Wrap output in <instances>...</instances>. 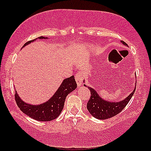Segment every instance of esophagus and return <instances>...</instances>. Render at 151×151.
I'll return each instance as SVG.
<instances>
[{"mask_svg":"<svg viewBox=\"0 0 151 151\" xmlns=\"http://www.w3.org/2000/svg\"><path fill=\"white\" fill-rule=\"evenodd\" d=\"M75 79L76 83H77L78 87H80L82 85H83V76L80 72H78V73L75 76Z\"/></svg>","mask_w":151,"mask_h":151,"instance_id":"obj_1","label":"esophagus"}]
</instances>
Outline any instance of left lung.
Wrapping results in <instances>:
<instances>
[{
  "label": "left lung",
  "mask_w": 151,
  "mask_h": 151,
  "mask_svg": "<svg viewBox=\"0 0 151 151\" xmlns=\"http://www.w3.org/2000/svg\"><path fill=\"white\" fill-rule=\"evenodd\" d=\"M121 42L124 46H128V44L126 43L123 42V41H121ZM84 83H85V80H84ZM84 86L87 87L86 85H84ZM88 89L91 91V97H90V99L88 101L87 105L88 111L96 119L105 120V119L114 116L115 115L119 114L123 110L134 94L136 89V86L134 87L132 92L128 97L117 102L109 101L103 99L101 97V96H99V93H97V91L93 88L88 87Z\"/></svg>",
  "instance_id": "left-lung-1"
}]
</instances>
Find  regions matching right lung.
Segmentation results:
<instances>
[{"mask_svg": "<svg viewBox=\"0 0 151 151\" xmlns=\"http://www.w3.org/2000/svg\"><path fill=\"white\" fill-rule=\"evenodd\" d=\"M48 40V37H40L35 40L29 41L23 45L22 48L37 40ZM77 88L74 76L64 79L61 85L50 99L40 105H31L25 103L19 97L15 90V100L17 104L21 111L27 116L38 121H50L59 116L62 111L66 97Z\"/></svg>", "mask_w": 151, "mask_h": 151, "instance_id": "obj_1", "label": "right lung"}]
</instances>
